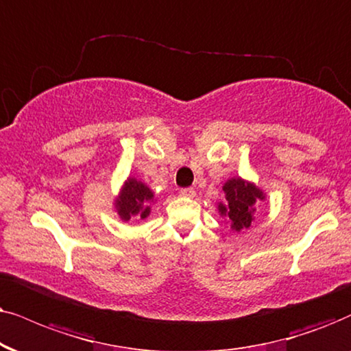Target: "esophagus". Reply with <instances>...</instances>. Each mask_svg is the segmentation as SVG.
Returning <instances> with one entry per match:
<instances>
[{"label": "esophagus", "mask_w": 351, "mask_h": 351, "mask_svg": "<svg viewBox=\"0 0 351 351\" xmlns=\"http://www.w3.org/2000/svg\"><path fill=\"white\" fill-rule=\"evenodd\" d=\"M180 194L183 197H194L196 196V191H194V188H181Z\"/></svg>", "instance_id": "1"}]
</instances>
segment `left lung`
<instances>
[{
  "mask_svg": "<svg viewBox=\"0 0 351 351\" xmlns=\"http://www.w3.org/2000/svg\"><path fill=\"white\" fill-rule=\"evenodd\" d=\"M227 204H220L219 210L221 215H227L232 221L233 230L239 232L241 228H250L252 221V206L259 199H264L263 193L254 184L245 183L243 180L233 178L225 183Z\"/></svg>",
  "mask_w": 351,
  "mask_h": 351,
  "instance_id": "left-lung-1",
  "label": "left lung"
}]
</instances>
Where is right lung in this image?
<instances>
[{
    "label": "right lung",
    "instance_id": "obj_1",
    "mask_svg": "<svg viewBox=\"0 0 351 351\" xmlns=\"http://www.w3.org/2000/svg\"><path fill=\"white\" fill-rule=\"evenodd\" d=\"M154 197L152 191L147 186L136 180H128L124 186L121 197L117 202L118 214L123 220H130L131 217H141L145 219L149 215L150 207L149 201Z\"/></svg>",
    "mask_w": 351,
    "mask_h": 351
}]
</instances>
